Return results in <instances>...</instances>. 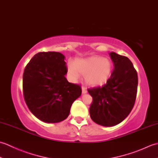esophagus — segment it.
Here are the masks:
<instances>
[{"label":"esophagus","instance_id":"1","mask_svg":"<svg viewBox=\"0 0 158 158\" xmlns=\"http://www.w3.org/2000/svg\"><path fill=\"white\" fill-rule=\"evenodd\" d=\"M87 92H88V91H87L86 88H84V87H82V94H86Z\"/></svg>","mask_w":158,"mask_h":158}]
</instances>
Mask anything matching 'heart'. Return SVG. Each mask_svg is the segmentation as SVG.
I'll list each match as a JSON object with an SVG mask.
<instances>
[{"label": "heart", "mask_w": 158, "mask_h": 158, "mask_svg": "<svg viewBox=\"0 0 158 158\" xmlns=\"http://www.w3.org/2000/svg\"><path fill=\"white\" fill-rule=\"evenodd\" d=\"M113 71V64L109 59L100 56H90L76 59L74 66L68 65V72L73 80L79 78V73L85 75V82L90 86H102L109 81Z\"/></svg>", "instance_id": "b5f03b06"}]
</instances>
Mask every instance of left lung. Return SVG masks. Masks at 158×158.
<instances>
[{"mask_svg": "<svg viewBox=\"0 0 158 158\" xmlns=\"http://www.w3.org/2000/svg\"><path fill=\"white\" fill-rule=\"evenodd\" d=\"M114 69L102 88L88 89L93 98L89 115L95 123L114 126L125 119L135 105L138 75L132 62L126 56L110 52Z\"/></svg>", "mask_w": 158, "mask_h": 158, "instance_id": "1", "label": "left lung"}]
</instances>
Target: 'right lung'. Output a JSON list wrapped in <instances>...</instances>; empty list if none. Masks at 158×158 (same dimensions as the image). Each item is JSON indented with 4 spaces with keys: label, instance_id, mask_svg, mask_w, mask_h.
I'll use <instances>...</instances> for the list:
<instances>
[{
    "label": "right lung",
    "instance_id": "add662e5",
    "mask_svg": "<svg viewBox=\"0 0 158 158\" xmlns=\"http://www.w3.org/2000/svg\"><path fill=\"white\" fill-rule=\"evenodd\" d=\"M64 58L60 52H39L23 72L25 102L33 115L45 123L66 119L72 104L81 95L80 85L66 79L68 70Z\"/></svg>",
    "mask_w": 158,
    "mask_h": 158
}]
</instances>
